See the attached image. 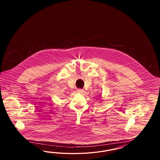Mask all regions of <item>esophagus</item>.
Here are the masks:
<instances>
[{"label":"esophagus","mask_w":160,"mask_h":160,"mask_svg":"<svg viewBox=\"0 0 160 160\" xmlns=\"http://www.w3.org/2000/svg\"><path fill=\"white\" fill-rule=\"evenodd\" d=\"M77 92L78 93H79V94H82L83 92H84V91L82 89H78V90H77Z\"/></svg>","instance_id":"esophagus-1"}]
</instances>
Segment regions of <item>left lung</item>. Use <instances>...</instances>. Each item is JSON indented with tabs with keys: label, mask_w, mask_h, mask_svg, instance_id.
Here are the masks:
<instances>
[{
	"label": "left lung",
	"mask_w": 160,
	"mask_h": 160,
	"mask_svg": "<svg viewBox=\"0 0 160 160\" xmlns=\"http://www.w3.org/2000/svg\"><path fill=\"white\" fill-rule=\"evenodd\" d=\"M98 98H98V100H100V99H102V98H102V96H100V97H98Z\"/></svg>",
	"instance_id": "1"
}]
</instances>
